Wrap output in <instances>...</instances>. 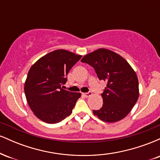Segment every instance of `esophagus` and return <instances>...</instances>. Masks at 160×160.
I'll list each match as a JSON object with an SVG mask.
<instances>
[{"label":"esophagus","mask_w":160,"mask_h":160,"mask_svg":"<svg viewBox=\"0 0 160 160\" xmlns=\"http://www.w3.org/2000/svg\"><path fill=\"white\" fill-rule=\"evenodd\" d=\"M82 95H84L85 97H89L91 96L92 95V92H85V93H82Z\"/></svg>","instance_id":"34e87169"}]
</instances>
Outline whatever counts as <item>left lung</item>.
I'll return each instance as SVG.
<instances>
[{"instance_id":"left-lung-1","label":"left lung","mask_w":160,"mask_h":160,"mask_svg":"<svg viewBox=\"0 0 160 160\" xmlns=\"http://www.w3.org/2000/svg\"><path fill=\"white\" fill-rule=\"evenodd\" d=\"M95 69L100 80L107 82L102 94L103 105L93 111L100 120L113 122L131 111L139 95L138 80L132 68L120 55L109 49H98L81 59Z\"/></svg>"}]
</instances>
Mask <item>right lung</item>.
Returning a JSON list of instances; mask_svg holds the SVG:
<instances>
[{
	"mask_svg": "<svg viewBox=\"0 0 160 160\" xmlns=\"http://www.w3.org/2000/svg\"><path fill=\"white\" fill-rule=\"evenodd\" d=\"M81 56L58 49L32 66L25 83L28 104L38 118L47 123L61 122L72 112L80 92L64 89L67 74Z\"/></svg>",
	"mask_w": 160,
	"mask_h": 160,
	"instance_id": "right-lung-1",
	"label": "right lung"
}]
</instances>
